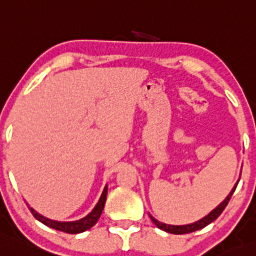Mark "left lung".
Listing matches in <instances>:
<instances>
[{"instance_id":"1","label":"left lung","mask_w":256,"mask_h":256,"mask_svg":"<svg viewBox=\"0 0 256 256\" xmlns=\"http://www.w3.org/2000/svg\"><path fill=\"white\" fill-rule=\"evenodd\" d=\"M238 182H236V184L234 185V188H233V189H232V192H230V195H228L227 198H226L224 200H223L222 202H220V205L216 207V208L212 210V211L210 212V214H207V216L204 217V218H201L200 220H196V222L190 223V224L172 226V224H166V223L160 222V220L153 218V217L150 214V220H152V222L154 223V224L157 226V227L160 228V230H164V232L173 233V234H186V233H192V232H195V230H201V228L206 227L207 224H210V223H211V222H214V220H216L220 214H222L223 210L226 208V206H227L228 202H230V198H232V195H233V192H234V190H236V185H238Z\"/></svg>"}]
</instances>
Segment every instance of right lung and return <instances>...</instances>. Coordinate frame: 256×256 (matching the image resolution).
<instances>
[{
	"label": "right lung",
	"instance_id": "right-lung-1",
	"mask_svg": "<svg viewBox=\"0 0 256 256\" xmlns=\"http://www.w3.org/2000/svg\"><path fill=\"white\" fill-rule=\"evenodd\" d=\"M106 194H108V186L104 188L103 192H102L100 198H99L98 204H96V207L92 210L90 214H88L87 216L83 217L78 220H72V222H58V220H52L46 218V217L39 214L36 210H33L32 207H29L30 212L33 214V216L36 217L38 220H40L42 223H44L48 227L54 228L56 230H61V232L68 233V234H77V233H82L84 230L92 228L94 224L96 223V220L100 217L102 212H103L104 205H106Z\"/></svg>",
	"mask_w": 256,
	"mask_h": 256
}]
</instances>
